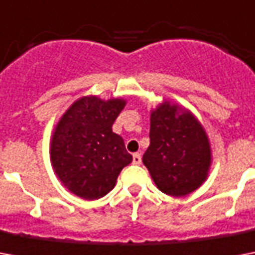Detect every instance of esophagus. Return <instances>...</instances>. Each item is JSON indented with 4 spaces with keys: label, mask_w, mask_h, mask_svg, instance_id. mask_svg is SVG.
I'll list each match as a JSON object with an SVG mask.
<instances>
[{
    "label": "esophagus",
    "mask_w": 255,
    "mask_h": 255,
    "mask_svg": "<svg viewBox=\"0 0 255 255\" xmlns=\"http://www.w3.org/2000/svg\"><path fill=\"white\" fill-rule=\"evenodd\" d=\"M132 161H133V164H136V165L141 164V155H140V153H133V156H132Z\"/></svg>",
    "instance_id": "1"
}]
</instances>
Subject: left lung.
I'll use <instances>...</instances> for the list:
<instances>
[{
    "label": "left lung",
    "instance_id": "obj_1",
    "mask_svg": "<svg viewBox=\"0 0 255 255\" xmlns=\"http://www.w3.org/2000/svg\"><path fill=\"white\" fill-rule=\"evenodd\" d=\"M169 102L151 115L149 147L143 156L161 192L186 196L201 185L210 165V148L201 124L189 112H177Z\"/></svg>",
    "mask_w": 255,
    "mask_h": 255
}]
</instances>
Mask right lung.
<instances>
[{
  "label": "right lung",
  "mask_w": 255,
  "mask_h": 255,
  "mask_svg": "<svg viewBox=\"0 0 255 255\" xmlns=\"http://www.w3.org/2000/svg\"><path fill=\"white\" fill-rule=\"evenodd\" d=\"M126 106L96 96L77 100L62 116L51 140V161L65 186L85 200H98L114 189L120 170L132 161L112 124Z\"/></svg>",
  "instance_id": "1"
}]
</instances>
